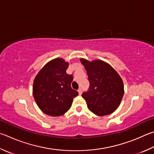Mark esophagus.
I'll return each instance as SVG.
<instances>
[{
  "mask_svg": "<svg viewBox=\"0 0 154 154\" xmlns=\"http://www.w3.org/2000/svg\"><path fill=\"white\" fill-rule=\"evenodd\" d=\"M78 93H79V95L82 94V88H79V89H78Z\"/></svg>",
  "mask_w": 154,
  "mask_h": 154,
  "instance_id": "34e87169",
  "label": "esophagus"
}]
</instances>
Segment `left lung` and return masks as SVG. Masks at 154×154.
Wrapping results in <instances>:
<instances>
[{
	"label": "left lung",
	"mask_w": 154,
	"mask_h": 154,
	"mask_svg": "<svg viewBox=\"0 0 154 154\" xmlns=\"http://www.w3.org/2000/svg\"><path fill=\"white\" fill-rule=\"evenodd\" d=\"M87 71L89 89L82 97L89 110L97 116L114 112L124 95L123 82L118 72L108 63L101 60L89 61L80 58Z\"/></svg>",
	"instance_id": "1"
}]
</instances>
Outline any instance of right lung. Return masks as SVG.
Instances as JSON below:
<instances>
[{"label": "right lung", "instance_id": "1", "mask_svg": "<svg viewBox=\"0 0 154 154\" xmlns=\"http://www.w3.org/2000/svg\"><path fill=\"white\" fill-rule=\"evenodd\" d=\"M69 63L62 58L49 61L36 75L33 96L39 108L47 115L59 116L65 114L78 92L71 88L72 75L66 72Z\"/></svg>", "mask_w": 154, "mask_h": 154}]
</instances>
